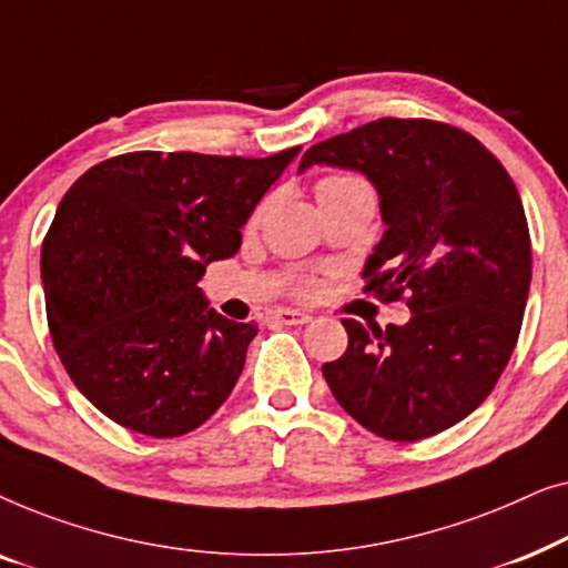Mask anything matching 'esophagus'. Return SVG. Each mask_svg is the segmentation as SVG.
I'll return each instance as SVG.
<instances>
[{
  "mask_svg": "<svg viewBox=\"0 0 568 568\" xmlns=\"http://www.w3.org/2000/svg\"><path fill=\"white\" fill-rule=\"evenodd\" d=\"M274 317L276 323H282V325H305V323H310L313 321V315L310 313H302V310H290V307H282V310H274Z\"/></svg>",
  "mask_w": 568,
  "mask_h": 568,
  "instance_id": "1",
  "label": "esophagus"
}]
</instances>
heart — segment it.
<instances>
[{
  "label": "heart",
  "instance_id": "obj_1",
  "mask_svg": "<svg viewBox=\"0 0 568 568\" xmlns=\"http://www.w3.org/2000/svg\"><path fill=\"white\" fill-rule=\"evenodd\" d=\"M348 193H372V191L362 178H352V175H328L317 183V201H321V204L336 196H348ZM302 290H307V284H302Z\"/></svg>",
  "mask_w": 568,
  "mask_h": 568
}]
</instances>
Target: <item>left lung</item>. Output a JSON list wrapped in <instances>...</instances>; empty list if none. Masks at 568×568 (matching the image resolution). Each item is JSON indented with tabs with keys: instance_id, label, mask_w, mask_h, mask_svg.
I'll return each mask as SVG.
<instances>
[{
	"instance_id": "1",
	"label": "left lung",
	"mask_w": 568,
	"mask_h": 568,
	"mask_svg": "<svg viewBox=\"0 0 568 568\" xmlns=\"http://www.w3.org/2000/svg\"><path fill=\"white\" fill-rule=\"evenodd\" d=\"M331 165L375 185L383 240L367 292H408L410 321H344L346 354L323 364L333 398L364 429L416 442L463 422L515 352L532 276L523 199L478 139L426 119H379L310 146L297 173Z\"/></svg>"
}]
</instances>
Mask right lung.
Masks as SVG:
<instances>
[{
	"mask_svg": "<svg viewBox=\"0 0 568 568\" xmlns=\"http://www.w3.org/2000/svg\"><path fill=\"white\" fill-rule=\"evenodd\" d=\"M297 152H129L64 193L41 251L49 331L77 390L115 424L181 437L230 398L258 325L222 317L199 282L240 251Z\"/></svg>",
	"mask_w": 568,
	"mask_h": 568,
	"instance_id": "add662e5",
	"label": "right lung"
}]
</instances>
